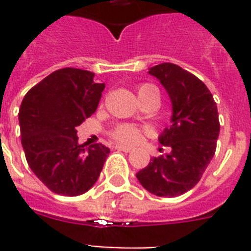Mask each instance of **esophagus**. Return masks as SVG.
Instances as JSON below:
<instances>
[{
    "instance_id": "esophagus-1",
    "label": "esophagus",
    "mask_w": 251,
    "mask_h": 251,
    "mask_svg": "<svg viewBox=\"0 0 251 251\" xmlns=\"http://www.w3.org/2000/svg\"><path fill=\"white\" fill-rule=\"evenodd\" d=\"M116 150H118V151H124V152H131V151H133V149L129 147V146H121V145L116 146Z\"/></svg>"
}]
</instances>
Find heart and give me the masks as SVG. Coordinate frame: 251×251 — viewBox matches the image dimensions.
Here are the masks:
<instances>
[{"label": "heart", "instance_id": "b5f03b06", "mask_svg": "<svg viewBox=\"0 0 251 251\" xmlns=\"http://www.w3.org/2000/svg\"><path fill=\"white\" fill-rule=\"evenodd\" d=\"M153 95H159L157 90L151 84H141L138 87V98L141 101L151 98ZM143 131L138 126L130 124H121L114 127L112 131V138L122 145H135L142 139Z\"/></svg>", "mask_w": 251, "mask_h": 251}]
</instances>
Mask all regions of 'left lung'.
I'll return each instance as SVG.
<instances>
[{
  "mask_svg": "<svg viewBox=\"0 0 251 251\" xmlns=\"http://www.w3.org/2000/svg\"><path fill=\"white\" fill-rule=\"evenodd\" d=\"M149 73L164 86L173 106L172 125L159 138L171 152L152 157L137 178L157 197H178L199 182L214 157L220 133L218 106L206 84L178 65L164 62Z\"/></svg>",
  "mask_w": 251,
  "mask_h": 251,
  "instance_id": "left-lung-1",
  "label": "left lung"
}]
</instances>
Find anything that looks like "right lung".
I'll return each instance as SVG.
<instances>
[{"label":"right lung","mask_w":251,"mask_h":251,"mask_svg":"<svg viewBox=\"0 0 251 251\" xmlns=\"http://www.w3.org/2000/svg\"><path fill=\"white\" fill-rule=\"evenodd\" d=\"M82 69L49 74L25 94L19 109L25 160L36 177L56 194H84L98 181L109 149L78 143L76 126L95 113L104 83Z\"/></svg>","instance_id":"add662e5"}]
</instances>
